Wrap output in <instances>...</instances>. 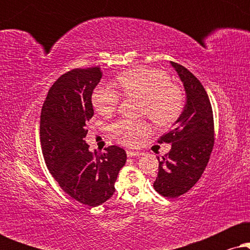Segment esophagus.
<instances>
[{
	"mask_svg": "<svg viewBox=\"0 0 250 250\" xmlns=\"http://www.w3.org/2000/svg\"><path fill=\"white\" fill-rule=\"evenodd\" d=\"M141 155H142V152L135 151V150H128L127 151V157H139Z\"/></svg>",
	"mask_w": 250,
	"mask_h": 250,
	"instance_id": "1",
	"label": "esophagus"
}]
</instances>
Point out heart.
<instances>
[{"mask_svg":"<svg viewBox=\"0 0 250 250\" xmlns=\"http://www.w3.org/2000/svg\"><path fill=\"white\" fill-rule=\"evenodd\" d=\"M121 93L127 98L141 99L140 114L148 116L160 127L173 124L184 107V94L172 83L165 71L150 67L128 69L117 76ZM121 94L110 86H99L92 95V104L101 116L109 117L117 109ZM149 131L145 121H119L110 126L112 138L125 146L135 145Z\"/></svg>","mask_w":250,"mask_h":250,"instance_id":"1","label":"heart"}]
</instances>
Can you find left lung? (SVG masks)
<instances>
[{
  "mask_svg": "<svg viewBox=\"0 0 250 250\" xmlns=\"http://www.w3.org/2000/svg\"><path fill=\"white\" fill-rule=\"evenodd\" d=\"M183 82L187 104L174 127L160 136L158 143H172L169 152L159 160L153 188L167 198L187 193L203 175L213 151V109L200 81L182 64L170 61Z\"/></svg>",
  "mask_w": 250,
  "mask_h": 250,
  "instance_id": "8db88e82",
  "label": "left lung"
}]
</instances>
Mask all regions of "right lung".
<instances>
[{
    "label": "right lung",
    "mask_w": 250,
    "mask_h": 250,
    "mask_svg": "<svg viewBox=\"0 0 250 250\" xmlns=\"http://www.w3.org/2000/svg\"><path fill=\"white\" fill-rule=\"evenodd\" d=\"M102 77L99 67L75 68L61 75L47 92L41 112L40 139L50 173L64 192L95 207L115 192L126 152L117 146L91 152L84 138L93 117L92 93Z\"/></svg>",
    "instance_id": "obj_1"
}]
</instances>
